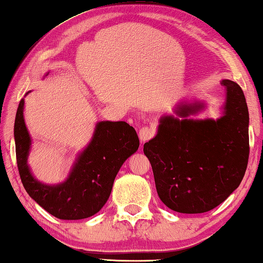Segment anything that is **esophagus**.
<instances>
[{
    "instance_id": "34e87169",
    "label": "esophagus",
    "mask_w": 263,
    "mask_h": 263,
    "mask_svg": "<svg viewBox=\"0 0 263 263\" xmlns=\"http://www.w3.org/2000/svg\"><path fill=\"white\" fill-rule=\"evenodd\" d=\"M155 135V130L151 126H144L139 130V138L141 141H147Z\"/></svg>"
}]
</instances>
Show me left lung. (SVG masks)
Listing matches in <instances>:
<instances>
[{
	"mask_svg": "<svg viewBox=\"0 0 263 263\" xmlns=\"http://www.w3.org/2000/svg\"><path fill=\"white\" fill-rule=\"evenodd\" d=\"M222 116L188 119L204 109L201 102L181 104L160 119L158 133L145 142L155 186L164 205L181 213H203L225 201L238 188L249 155V115L242 89L231 80Z\"/></svg>",
	"mask_w": 263,
	"mask_h": 263,
	"instance_id": "left-lung-1",
	"label": "left lung"
}]
</instances>
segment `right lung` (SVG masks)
<instances>
[{
    "label": "right lung",
    "instance_id": "obj_1",
    "mask_svg": "<svg viewBox=\"0 0 263 263\" xmlns=\"http://www.w3.org/2000/svg\"><path fill=\"white\" fill-rule=\"evenodd\" d=\"M23 110L22 99L16 112L14 137L17 167L26 193L59 219L77 220L94 216L108 201L122 164L139 147L135 128L125 122L97 123L91 141L79 154L67 180L50 185L34 179L29 168L31 138Z\"/></svg>",
    "mask_w": 263,
    "mask_h": 263
}]
</instances>
